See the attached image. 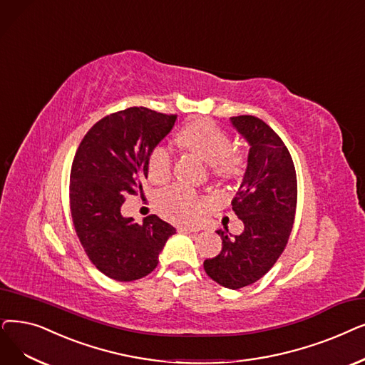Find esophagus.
Segmentation results:
<instances>
[{"label": "esophagus", "mask_w": 365, "mask_h": 365, "mask_svg": "<svg viewBox=\"0 0 365 365\" xmlns=\"http://www.w3.org/2000/svg\"><path fill=\"white\" fill-rule=\"evenodd\" d=\"M200 228L197 227H179L180 232H197Z\"/></svg>", "instance_id": "1"}]
</instances>
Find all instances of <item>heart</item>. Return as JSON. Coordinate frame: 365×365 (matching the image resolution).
<instances>
[{
  "mask_svg": "<svg viewBox=\"0 0 365 365\" xmlns=\"http://www.w3.org/2000/svg\"><path fill=\"white\" fill-rule=\"evenodd\" d=\"M176 143L198 160L210 165L216 178H234L242 170L243 158L231 149L230 135L209 119L187 122L176 134ZM171 158L164 148H155L148 161L149 179L155 183L164 182L170 176ZM161 213L176 222H194L202 212V200L191 187L173 186L156 198Z\"/></svg>",
  "mask_w": 365,
  "mask_h": 365,
  "instance_id": "obj_1",
  "label": "heart"
}]
</instances>
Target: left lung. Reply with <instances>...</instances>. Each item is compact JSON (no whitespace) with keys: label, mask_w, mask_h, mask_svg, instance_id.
Masks as SVG:
<instances>
[{"label":"left lung","mask_w":365,"mask_h":365,"mask_svg":"<svg viewBox=\"0 0 365 365\" xmlns=\"http://www.w3.org/2000/svg\"><path fill=\"white\" fill-rule=\"evenodd\" d=\"M249 145L247 165L232 210L245 230L231 235L217 230L222 250L204 261L210 279L228 289L259 280L274 265L292 230L297 207V176L289 150L265 122L255 116L230 118Z\"/></svg>","instance_id":"1"}]
</instances>
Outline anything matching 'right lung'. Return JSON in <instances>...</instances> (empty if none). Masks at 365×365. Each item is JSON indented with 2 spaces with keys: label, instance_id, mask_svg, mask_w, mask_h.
Instances as JSON below:
<instances>
[{
  "label": "right lung",
  "instance_id": "1",
  "mask_svg": "<svg viewBox=\"0 0 365 365\" xmlns=\"http://www.w3.org/2000/svg\"><path fill=\"white\" fill-rule=\"evenodd\" d=\"M174 122V115L130 107L95 123L76 152L70 176L74 228L91 262L113 280L152 273L176 232L156 215L138 225L120 213L126 195L143 192L149 156Z\"/></svg>",
  "mask_w": 365,
  "mask_h": 365
}]
</instances>
